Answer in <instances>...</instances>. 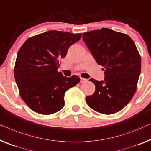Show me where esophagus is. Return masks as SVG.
Instances as JSON below:
<instances>
[{
	"label": "esophagus",
	"instance_id": "1",
	"mask_svg": "<svg viewBox=\"0 0 151 151\" xmlns=\"http://www.w3.org/2000/svg\"><path fill=\"white\" fill-rule=\"evenodd\" d=\"M80 80H81V83H85V82H86L87 81V79L86 78H82V77H81L80 78Z\"/></svg>",
	"mask_w": 151,
	"mask_h": 151
}]
</instances>
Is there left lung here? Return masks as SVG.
Masks as SVG:
<instances>
[{
	"instance_id": "left-lung-1",
	"label": "left lung",
	"mask_w": 151,
	"mask_h": 151,
	"mask_svg": "<svg viewBox=\"0 0 151 151\" xmlns=\"http://www.w3.org/2000/svg\"><path fill=\"white\" fill-rule=\"evenodd\" d=\"M83 40L105 75L104 81L90 79L96 90L86 97L87 104L99 113H117L137 90L141 57L136 46L127 34L106 28L83 33Z\"/></svg>"
}]
</instances>
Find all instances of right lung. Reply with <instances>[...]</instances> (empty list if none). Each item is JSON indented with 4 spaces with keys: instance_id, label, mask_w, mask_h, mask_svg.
<instances>
[{
    "instance_id": "add662e5",
    "label": "right lung",
    "mask_w": 151,
    "mask_h": 151,
    "mask_svg": "<svg viewBox=\"0 0 151 151\" xmlns=\"http://www.w3.org/2000/svg\"><path fill=\"white\" fill-rule=\"evenodd\" d=\"M81 33L49 31L27 39L17 55L14 76L20 96L36 113L50 115L64 106V94L80 82L78 76L65 77L58 68Z\"/></svg>"
}]
</instances>
